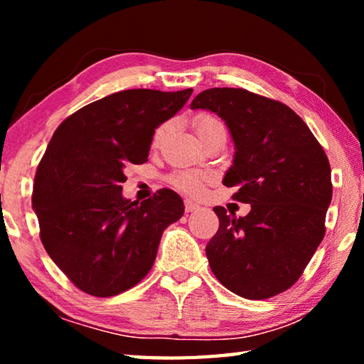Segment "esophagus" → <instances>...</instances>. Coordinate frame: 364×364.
<instances>
[{"label": "esophagus", "mask_w": 364, "mask_h": 364, "mask_svg": "<svg viewBox=\"0 0 364 364\" xmlns=\"http://www.w3.org/2000/svg\"><path fill=\"white\" fill-rule=\"evenodd\" d=\"M197 208H199V204H196L194 200H191V199H186V200H184V210H186V213H189V212H196Z\"/></svg>", "instance_id": "esophagus-1"}]
</instances>
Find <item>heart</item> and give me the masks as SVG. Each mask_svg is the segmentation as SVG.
Returning <instances> with one entry per match:
<instances>
[{
    "mask_svg": "<svg viewBox=\"0 0 364 364\" xmlns=\"http://www.w3.org/2000/svg\"><path fill=\"white\" fill-rule=\"evenodd\" d=\"M194 127H196L197 136L202 138L204 134H207L208 132L213 130V128L223 127V123H221L217 119V117L208 115V114H200V115L196 117ZM165 132H167V125L159 127L156 133H154L152 143L159 144L160 139L164 138ZM171 183H173L176 188H180L183 191H188V193H197V191H200V188H202V176L196 175V173H189V171H181V173H176V175L171 176Z\"/></svg>",
    "mask_w": 364,
    "mask_h": 364,
    "instance_id": "obj_1",
    "label": "heart"
}]
</instances>
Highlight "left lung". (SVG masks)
Here are the masks:
<instances>
[{
  "mask_svg": "<svg viewBox=\"0 0 364 364\" xmlns=\"http://www.w3.org/2000/svg\"><path fill=\"white\" fill-rule=\"evenodd\" d=\"M191 109L217 114L234 143L223 184L250 204L245 217L215 207L220 228L205 254L217 279L244 299L284 292L324 237L331 167L310 128L291 107L242 88H210Z\"/></svg>",
  "mask_w": 364,
  "mask_h": 364,
  "instance_id": "left-lung-1",
  "label": "left lung"
}]
</instances>
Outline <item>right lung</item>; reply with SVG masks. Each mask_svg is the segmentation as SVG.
Returning a JSON list of instances; mask_svg holds the SVG:
<instances>
[{"label": "right lung", "instance_id": "obj_1", "mask_svg": "<svg viewBox=\"0 0 364 364\" xmlns=\"http://www.w3.org/2000/svg\"><path fill=\"white\" fill-rule=\"evenodd\" d=\"M193 90H125L60 123L35 175L32 207L48 255L95 297L136 286L156 260L160 237L184 213L183 199L160 189L138 204L122 196L123 170L144 164L156 128Z\"/></svg>", "mask_w": 364, "mask_h": 364}]
</instances>
